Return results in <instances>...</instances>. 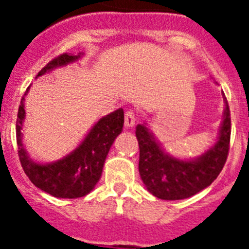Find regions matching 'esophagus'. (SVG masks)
<instances>
[{
  "label": "esophagus",
  "mask_w": 249,
  "mask_h": 249,
  "mask_svg": "<svg viewBox=\"0 0 249 249\" xmlns=\"http://www.w3.org/2000/svg\"><path fill=\"white\" fill-rule=\"evenodd\" d=\"M135 122H136V114L133 109H127L126 114H124V126L127 128L129 127H133L135 126Z\"/></svg>",
  "instance_id": "obj_1"
}]
</instances>
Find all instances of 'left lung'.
Segmentation results:
<instances>
[{
  "instance_id": "left-lung-1",
  "label": "left lung",
  "mask_w": 249,
  "mask_h": 249,
  "mask_svg": "<svg viewBox=\"0 0 249 249\" xmlns=\"http://www.w3.org/2000/svg\"><path fill=\"white\" fill-rule=\"evenodd\" d=\"M218 142L193 160H181L166 155L146 126L136 127L140 144V175L147 190L157 198L176 201L201 192L218 177L228 157L231 112L227 98Z\"/></svg>"
}]
</instances>
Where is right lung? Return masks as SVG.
Listing matches in <instances>:
<instances>
[{
	"label": "right lung",
	"mask_w": 249,
	"mask_h": 249,
	"mask_svg": "<svg viewBox=\"0 0 249 249\" xmlns=\"http://www.w3.org/2000/svg\"><path fill=\"white\" fill-rule=\"evenodd\" d=\"M80 54H59L51 59L37 76H42L43 73L58 66L73 62L74 59L80 57ZM28 89H26L25 96L27 94ZM25 96L22 97L17 113L16 140L19 162L30 181L39 190L45 191L46 193L57 198H78L89 195L101 178L106 157L108 155L113 141L122 131L124 122L123 109L120 108L101 118L89 131L82 143L67 157L57 160L54 163L38 164L28 158L22 144L21 129L22 121L25 118Z\"/></svg>",
	"instance_id": "add662e5"
}]
</instances>
